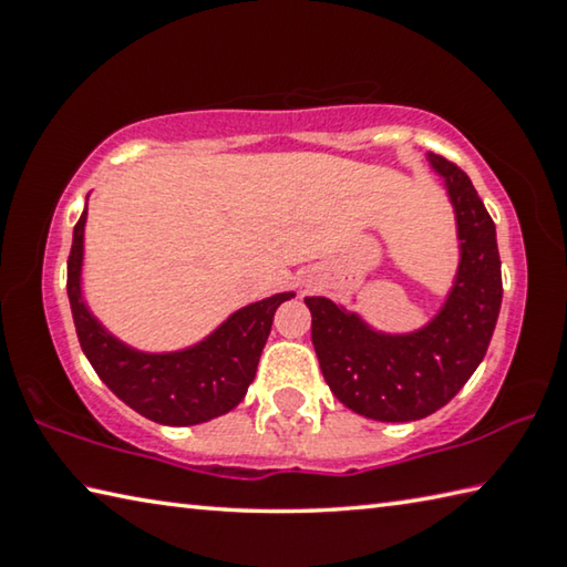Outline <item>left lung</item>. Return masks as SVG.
<instances>
[{
  "mask_svg": "<svg viewBox=\"0 0 567 567\" xmlns=\"http://www.w3.org/2000/svg\"><path fill=\"white\" fill-rule=\"evenodd\" d=\"M455 209L460 265L445 305L425 328L408 334L372 330L360 315L328 297H305L312 344L332 395L358 415L410 422L447 405L483 362L503 302L495 223L473 182L427 152Z\"/></svg>",
  "mask_w": 567,
  "mask_h": 567,
  "instance_id": "obj_1",
  "label": "left lung"
}]
</instances>
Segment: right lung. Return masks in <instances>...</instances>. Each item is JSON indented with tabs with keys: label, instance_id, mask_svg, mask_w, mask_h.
<instances>
[{
	"label": "right lung",
	"instance_id": "obj_1",
	"mask_svg": "<svg viewBox=\"0 0 567 567\" xmlns=\"http://www.w3.org/2000/svg\"><path fill=\"white\" fill-rule=\"evenodd\" d=\"M84 223L87 207L74 225L72 252L66 260V295L76 338L104 385L124 405L159 425H199L237 408L255 380L275 310L295 292H280L243 307L187 350H134L102 328L82 297Z\"/></svg>",
	"mask_w": 567,
	"mask_h": 567
}]
</instances>
